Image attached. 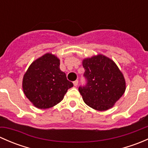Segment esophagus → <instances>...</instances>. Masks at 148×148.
<instances>
[{
  "label": "esophagus",
  "mask_w": 148,
  "mask_h": 148,
  "mask_svg": "<svg viewBox=\"0 0 148 148\" xmlns=\"http://www.w3.org/2000/svg\"><path fill=\"white\" fill-rule=\"evenodd\" d=\"M73 84H74V86H77V85H78V80H76V81H74V82H73Z\"/></svg>",
  "instance_id": "esophagus-1"
}]
</instances>
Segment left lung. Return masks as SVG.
<instances>
[{"label": "left lung", "mask_w": 148, "mask_h": 148, "mask_svg": "<svg viewBox=\"0 0 148 148\" xmlns=\"http://www.w3.org/2000/svg\"><path fill=\"white\" fill-rule=\"evenodd\" d=\"M86 85L79 88L84 102L99 111L112 108L126 89L123 74L113 60L97 54L82 61Z\"/></svg>", "instance_id": "obj_1"}]
</instances>
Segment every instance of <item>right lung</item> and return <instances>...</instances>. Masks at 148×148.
Wrapping results in <instances>:
<instances>
[{
  "label": "right lung",
  "instance_id": "add662e5",
  "mask_svg": "<svg viewBox=\"0 0 148 148\" xmlns=\"http://www.w3.org/2000/svg\"><path fill=\"white\" fill-rule=\"evenodd\" d=\"M60 60L51 53H46L31 64L23 75L22 87L26 97L34 107L48 109L64 99L73 84L61 71Z\"/></svg>",
  "mask_w": 148,
  "mask_h": 148
}]
</instances>
